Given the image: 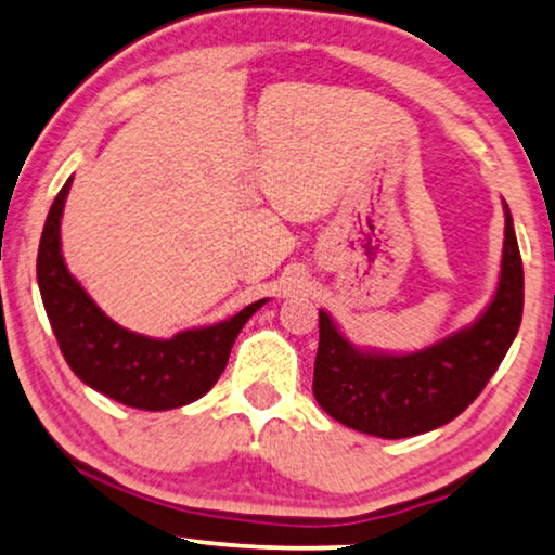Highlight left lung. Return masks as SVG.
Instances as JSON below:
<instances>
[{
  "mask_svg": "<svg viewBox=\"0 0 555 555\" xmlns=\"http://www.w3.org/2000/svg\"><path fill=\"white\" fill-rule=\"evenodd\" d=\"M522 258L504 205L502 273L494 299L474 325L417 353H376L350 346L320 310L314 399L330 417L376 438H412L459 417L515 340L522 320Z\"/></svg>",
  "mask_w": 555,
  "mask_h": 555,
  "instance_id": "8db88e82",
  "label": "left lung"
}]
</instances>
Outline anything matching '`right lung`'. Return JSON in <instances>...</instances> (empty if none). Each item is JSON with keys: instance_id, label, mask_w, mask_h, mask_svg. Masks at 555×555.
<instances>
[{"instance_id": "add662e5", "label": "right lung", "mask_w": 555, "mask_h": 555, "mask_svg": "<svg viewBox=\"0 0 555 555\" xmlns=\"http://www.w3.org/2000/svg\"><path fill=\"white\" fill-rule=\"evenodd\" d=\"M68 179L46 217L38 248V286L59 348L83 384L135 410H177L205 397L228 366L230 348L266 299L209 327H194L171 340L145 338L112 322L61 256V215Z\"/></svg>"}]
</instances>
